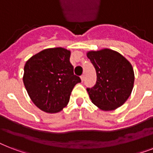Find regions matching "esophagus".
Here are the masks:
<instances>
[{"mask_svg": "<svg viewBox=\"0 0 153 153\" xmlns=\"http://www.w3.org/2000/svg\"><path fill=\"white\" fill-rule=\"evenodd\" d=\"M80 78H81L82 82H83L84 81V79H85V75H84V74H82V75H81V77H80Z\"/></svg>", "mask_w": 153, "mask_h": 153, "instance_id": "34e87169", "label": "esophagus"}]
</instances>
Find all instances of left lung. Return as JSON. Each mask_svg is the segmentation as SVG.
<instances>
[{"instance_id": "8db88e82", "label": "left lung", "mask_w": 153, "mask_h": 153, "mask_svg": "<svg viewBox=\"0 0 153 153\" xmlns=\"http://www.w3.org/2000/svg\"><path fill=\"white\" fill-rule=\"evenodd\" d=\"M97 73V82L87 88L91 102L109 111L121 106L130 96L134 83L132 65L117 51L105 48L86 53Z\"/></svg>"}]
</instances>
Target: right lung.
<instances>
[{
  "label": "right lung",
  "mask_w": 153,
  "mask_h": 153,
  "mask_svg": "<svg viewBox=\"0 0 153 153\" xmlns=\"http://www.w3.org/2000/svg\"><path fill=\"white\" fill-rule=\"evenodd\" d=\"M71 51L44 49L27 60L23 82L31 100L43 111L53 114L67 106L74 86L81 82L70 62Z\"/></svg>",
  "instance_id": "add662e5"
}]
</instances>
